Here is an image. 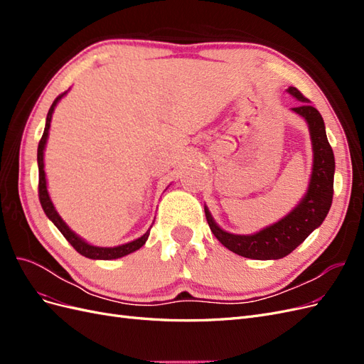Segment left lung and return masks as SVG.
I'll list each match as a JSON object with an SVG mask.
<instances>
[{"label": "left lung", "instance_id": "left-lung-1", "mask_svg": "<svg viewBox=\"0 0 364 364\" xmlns=\"http://www.w3.org/2000/svg\"><path fill=\"white\" fill-rule=\"evenodd\" d=\"M287 92L301 102V105L293 107L291 111L305 118L313 144V171L302 200L279 222L252 235L226 232L214 222L211 213L205 206L208 225L215 238L226 249L245 258L279 259L287 257L316 228L323 223L333 203L336 161L326 138L323 118L296 87L290 86Z\"/></svg>", "mask_w": 364, "mask_h": 364}]
</instances>
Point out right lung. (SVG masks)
<instances>
[{
	"mask_svg": "<svg viewBox=\"0 0 364 364\" xmlns=\"http://www.w3.org/2000/svg\"><path fill=\"white\" fill-rule=\"evenodd\" d=\"M68 91H65L63 94H60L56 100L53 102L50 111L47 114V121H46V129H43V135L39 141V146H38V167H39V200H41V205H42V209L43 213L47 214V217L51 220V222L54 223V226H56L62 235L68 240V243L80 253V255L86 257V258H91V259H117V258H121V257H126L129 255V253L138 250L139 247H142L146 245V241L149 238V234H150V229L147 230V232L134 240L130 241V243H126V245H121V246H115V247H98V246H92L90 243H86V241L83 238H80L79 235H77L75 232H73V230L68 228V225L63 222L62 217L59 215V213L56 211V208H54L51 199H50V194H48V190H47V179H46V170H43V150H46V144H47V139H48V130H50V123H51V117H53V112H54V107H56V105L59 103L60 98L67 94Z\"/></svg>",
	"mask_w": 364,
	"mask_h": 364,
	"instance_id": "right-lung-1",
	"label": "right lung"
}]
</instances>
